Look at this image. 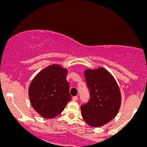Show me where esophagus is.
Returning <instances> with one entry per match:
<instances>
[{
  "label": "esophagus",
  "mask_w": 147,
  "mask_h": 147,
  "mask_svg": "<svg viewBox=\"0 0 147 147\" xmlns=\"http://www.w3.org/2000/svg\"><path fill=\"white\" fill-rule=\"evenodd\" d=\"M77 99H78L77 96H74V97H72V100H73L74 102H76V101L77 100Z\"/></svg>",
  "instance_id": "34e87169"
}]
</instances>
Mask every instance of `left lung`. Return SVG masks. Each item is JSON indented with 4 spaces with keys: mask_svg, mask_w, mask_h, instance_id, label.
Instances as JSON below:
<instances>
[{
    "mask_svg": "<svg viewBox=\"0 0 147 147\" xmlns=\"http://www.w3.org/2000/svg\"><path fill=\"white\" fill-rule=\"evenodd\" d=\"M84 77L90 98L81 106L82 117L89 126L100 127L117 114L121 106L120 90L113 76L102 67L86 69Z\"/></svg>",
    "mask_w": 147,
    "mask_h": 147,
    "instance_id": "obj_1",
    "label": "left lung"
}]
</instances>
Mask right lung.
I'll return each instance as SVG.
<instances>
[{
    "instance_id": "1",
    "label": "right lung",
    "mask_w": 147,
    "mask_h": 147,
    "mask_svg": "<svg viewBox=\"0 0 147 147\" xmlns=\"http://www.w3.org/2000/svg\"><path fill=\"white\" fill-rule=\"evenodd\" d=\"M68 69L51 64L34 77L28 88L30 104L35 111L45 119L60 114L71 99L66 80Z\"/></svg>"
}]
</instances>
